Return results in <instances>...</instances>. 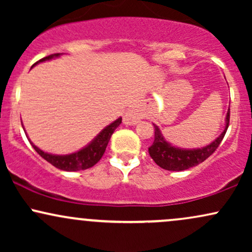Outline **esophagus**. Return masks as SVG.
I'll return each instance as SVG.
<instances>
[{"label": "esophagus", "instance_id": "34e87169", "mask_svg": "<svg viewBox=\"0 0 252 252\" xmlns=\"http://www.w3.org/2000/svg\"><path fill=\"white\" fill-rule=\"evenodd\" d=\"M141 118H142V115H141L140 110L137 108H131L124 114L123 123L126 126H135L136 123L140 122Z\"/></svg>", "mask_w": 252, "mask_h": 252}]
</instances>
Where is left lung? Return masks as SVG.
Returning a JSON list of instances; mask_svg holds the SVG:
<instances>
[{"label": "left lung", "instance_id": "obj_1", "mask_svg": "<svg viewBox=\"0 0 252 252\" xmlns=\"http://www.w3.org/2000/svg\"><path fill=\"white\" fill-rule=\"evenodd\" d=\"M228 122H230V108L227 110L226 120H225V128L222 130L221 134L212 143L207 144V146L202 147V148L195 149H184L172 146L163 137L162 132L158 129V126L154 124V143L148 148L149 155L152 156V158L155 161L158 166H160L161 168L166 170L179 172V170L189 169L190 167H194L196 164L204 162L207 158H210V155H212L216 152V149L218 148L225 134H226Z\"/></svg>", "mask_w": 252, "mask_h": 252}]
</instances>
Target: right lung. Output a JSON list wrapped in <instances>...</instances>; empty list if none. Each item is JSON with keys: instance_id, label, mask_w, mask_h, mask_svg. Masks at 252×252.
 I'll list each match as a JSON object with an SVG mask.
<instances>
[{"instance_id": "add662e5", "label": "right lung", "mask_w": 252, "mask_h": 252, "mask_svg": "<svg viewBox=\"0 0 252 252\" xmlns=\"http://www.w3.org/2000/svg\"><path fill=\"white\" fill-rule=\"evenodd\" d=\"M59 56L60 53L51 54V56L40 59L39 62L34 63V65L46 62V60H51L53 59V58H58ZM121 123H122V118H117L115 122H112L111 124H109L108 126H105V128H104L102 131H100L99 134L88 144V146H85L83 149L68 155L50 154V153H46L40 148H37L35 144L31 142V140L30 142L32 146H33V148L36 150L37 154L45 158L47 162L53 164L54 167H57V168L62 170H66V172H77V170L91 168L92 166H94V164L102 158L104 152H105L106 149V146H108L110 141V137H111L115 129H116Z\"/></svg>"}]
</instances>
